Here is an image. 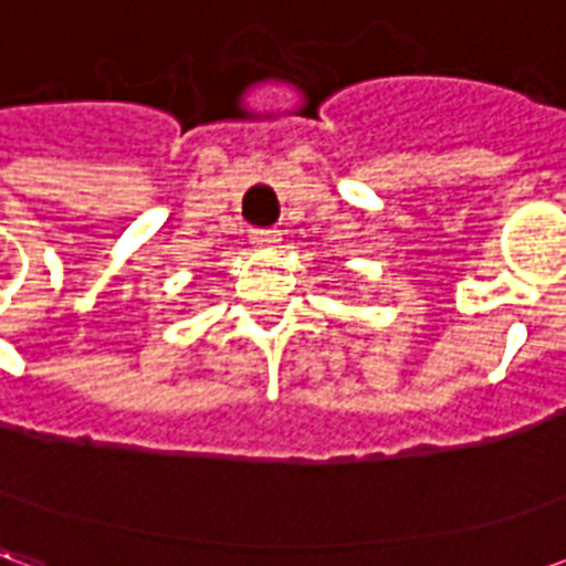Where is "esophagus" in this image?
I'll use <instances>...</instances> for the list:
<instances>
[{"instance_id": "esophagus-1", "label": "esophagus", "mask_w": 566, "mask_h": 566, "mask_svg": "<svg viewBox=\"0 0 566 566\" xmlns=\"http://www.w3.org/2000/svg\"><path fill=\"white\" fill-rule=\"evenodd\" d=\"M251 242L258 248H279L282 233L279 230H251Z\"/></svg>"}]
</instances>
